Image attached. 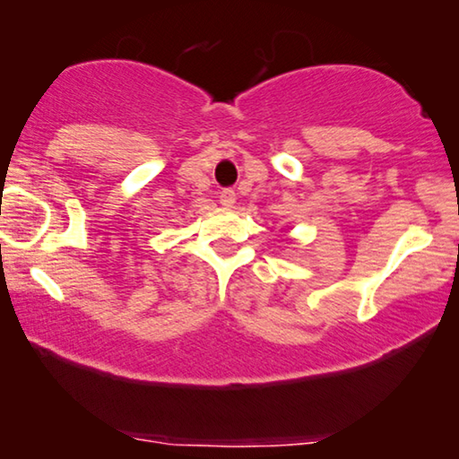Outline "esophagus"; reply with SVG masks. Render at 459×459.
I'll list each match as a JSON object with an SVG mask.
<instances>
[{
    "instance_id": "34e87169",
    "label": "esophagus",
    "mask_w": 459,
    "mask_h": 459,
    "mask_svg": "<svg viewBox=\"0 0 459 459\" xmlns=\"http://www.w3.org/2000/svg\"><path fill=\"white\" fill-rule=\"evenodd\" d=\"M219 203H221L223 206H234L236 192L231 190V187H223V190L219 192Z\"/></svg>"
}]
</instances>
